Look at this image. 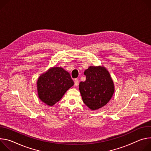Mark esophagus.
I'll list each match as a JSON object with an SVG mask.
<instances>
[{"label": "esophagus", "instance_id": "1", "mask_svg": "<svg viewBox=\"0 0 151 151\" xmlns=\"http://www.w3.org/2000/svg\"><path fill=\"white\" fill-rule=\"evenodd\" d=\"M78 83H79L78 80L77 79V78H76V79L74 80V85H75V86H77L78 85Z\"/></svg>", "mask_w": 151, "mask_h": 151}]
</instances>
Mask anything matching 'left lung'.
Listing matches in <instances>:
<instances>
[{
  "mask_svg": "<svg viewBox=\"0 0 151 151\" xmlns=\"http://www.w3.org/2000/svg\"><path fill=\"white\" fill-rule=\"evenodd\" d=\"M84 74L86 81L79 84L83 101L90 109L98 110L106 105L111 98L114 91L113 81L103 66H91Z\"/></svg>",
  "mask_w": 151,
  "mask_h": 151,
  "instance_id": "left-lung-1",
  "label": "left lung"
}]
</instances>
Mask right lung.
Masks as SVG:
<instances>
[{"mask_svg": "<svg viewBox=\"0 0 151 151\" xmlns=\"http://www.w3.org/2000/svg\"><path fill=\"white\" fill-rule=\"evenodd\" d=\"M73 85L74 81L68 72L61 67H53L38 78V95L43 103L52 106Z\"/></svg>", "mask_w": 151, "mask_h": 151, "instance_id": "right-lung-1", "label": "right lung"}]
</instances>
